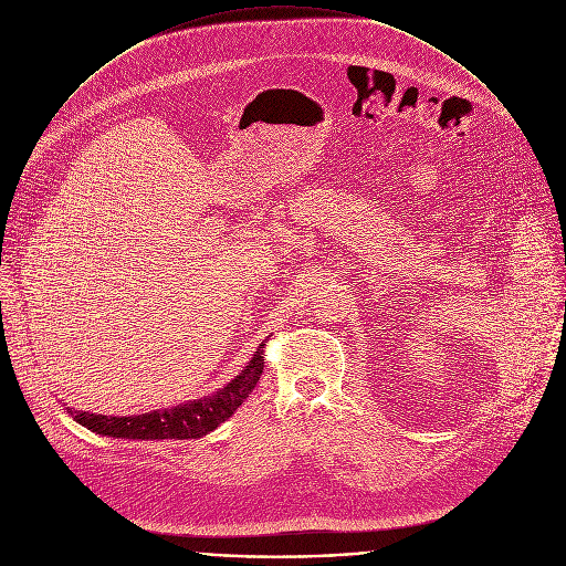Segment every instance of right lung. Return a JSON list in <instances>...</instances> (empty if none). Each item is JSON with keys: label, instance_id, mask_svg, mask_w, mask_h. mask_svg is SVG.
<instances>
[{"label": "right lung", "instance_id": "1", "mask_svg": "<svg viewBox=\"0 0 566 566\" xmlns=\"http://www.w3.org/2000/svg\"><path fill=\"white\" fill-rule=\"evenodd\" d=\"M264 369V345L258 347L251 363L241 369L223 389L212 396H203L197 400L181 402L170 410H154L138 417H105L94 412H80L69 408L66 412L80 426L87 430L116 437V439H199L212 430H217L232 412L244 402V398L255 389Z\"/></svg>", "mask_w": 566, "mask_h": 566}]
</instances>
